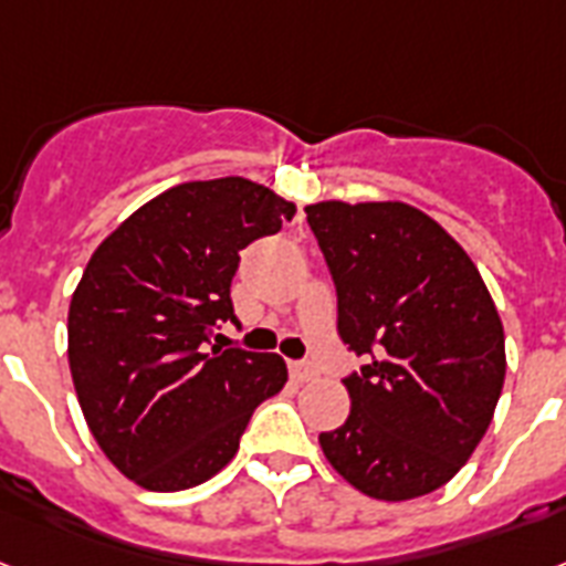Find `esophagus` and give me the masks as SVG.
Masks as SVG:
<instances>
[{
  "label": "esophagus",
  "mask_w": 566,
  "mask_h": 566,
  "mask_svg": "<svg viewBox=\"0 0 566 566\" xmlns=\"http://www.w3.org/2000/svg\"><path fill=\"white\" fill-rule=\"evenodd\" d=\"M289 370H292V376L297 378V381H310V378L317 376L315 364L312 361H289Z\"/></svg>",
  "instance_id": "esophagus-1"
}]
</instances>
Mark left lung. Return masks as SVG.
<instances>
[{
  "mask_svg": "<svg viewBox=\"0 0 566 566\" xmlns=\"http://www.w3.org/2000/svg\"><path fill=\"white\" fill-rule=\"evenodd\" d=\"M306 219L338 292L347 422L321 433L333 469L376 501L437 492L492 422L506 376L503 324L478 265L405 202H317Z\"/></svg>",
  "mask_w": 566,
  "mask_h": 566,
  "instance_id": "8db88e82",
  "label": "left lung"
}]
</instances>
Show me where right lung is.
I'll use <instances>...</instances> for the list:
<instances>
[{
  "mask_svg": "<svg viewBox=\"0 0 566 566\" xmlns=\"http://www.w3.org/2000/svg\"><path fill=\"white\" fill-rule=\"evenodd\" d=\"M294 205L256 181H185L135 210L88 260L69 306V367L88 431L120 474L181 492L233 460L260 401L286 385L274 353L210 347L233 321L249 242Z\"/></svg>",
  "mask_w": 566,
  "mask_h": 566,
  "instance_id": "obj_1",
  "label": "right lung"
}]
</instances>
